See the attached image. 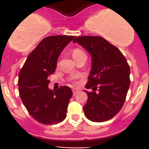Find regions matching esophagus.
Masks as SVG:
<instances>
[{
    "mask_svg": "<svg viewBox=\"0 0 149 149\" xmlns=\"http://www.w3.org/2000/svg\"><path fill=\"white\" fill-rule=\"evenodd\" d=\"M72 91H73V94H77L78 92H79V89H78V88H73V89H72Z\"/></svg>",
    "mask_w": 149,
    "mask_h": 149,
    "instance_id": "esophagus-1",
    "label": "esophagus"
}]
</instances>
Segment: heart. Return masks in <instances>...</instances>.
<instances>
[{"instance_id": "obj_1", "label": "heart", "mask_w": 149, "mask_h": 149, "mask_svg": "<svg viewBox=\"0 0 149 149\" xmlns=\"http://www.w3.org/2000/svg\"><path fill=\"white\" fill-rule=\"evenodd\" d=\"M82 53H84V52L81 50V49L76 48V49H75L73 51V57L74 58V57L81 55V54H82Z\"/></svg>"}]
</instances>
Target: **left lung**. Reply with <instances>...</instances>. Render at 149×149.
<instances>
[{
	"mask_svg": "<svg viewBox=\"0 0 149 149\" xmlns=\"http://www.w3.org/2000/svg\"><path fill=\"white\" fill-rule=\"evenodd\" d=\"M73 42L81 45L91 57V68L86 88L88 92L84 112L87 119L102 123L115 117L124 104L130 86V66L118 48L102 37H78ZM99 92L96 93V86Z\"/></svg>",
	"mask_w": 149,
	"mask_h": 149,
	"instance_id": "left-lung-1",
	"label": "left lung"
}]
</instances>
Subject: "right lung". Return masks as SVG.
Returning <instances> with one entry per match:
<instances>
[{
    "label": "right lung",
    "mask_w": 149,
    "mask_h": 149,
    "mask_svg": "<svg viewBox=\"0 0 149 149\" xmlns=\"http://www.w3.org/2000/svg\"><path fill=\"white\" fill-rule=\"evenodd\" d=\"M75 36L45 37L28 55L19 74V96L31 117L39 123L53 125L66 118L73 96L68 86L57 91L48 87L49 76L55 71L57 61L64 48Z\"/></svg>",
    "instance_id": "add662e5"
}]
</instances>
